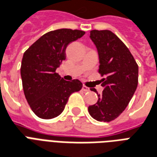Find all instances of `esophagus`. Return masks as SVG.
<instances>
[{
	"label": "esophagus",
	"mask_w": 157,
	"mask_h": 157,
	"mask_svg": "<svg viewBox=\"0 0 157 157\" xmlns=\"http://www.w3.org/2000/svg\"><path fill=\"white\" fill-rule=\"evenodd\" d=\"M82 90H83V91H84V92H88V91H89V90H90V89H89V88H88L87 86L83 85V88H82Z\"/></svg>",
	"instance_id": "34e87169"
}]
</instances>
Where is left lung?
<instances>
[{"label":"left lung","mask_w":157,"mask_h":157,"mask_svg":"<svg viewBox=\"0 0 157 157\" xmlns=\"http://www.w3.org/2000/svg\"><path fill=\"white\" fill-rule=\"evenodd\" d=\"M90 38L99 56L98 73L103 91L88 107L92 117L99 122H111L122 113L132 99L138 83V65L128 47L110 30L90 31Z\"/></svg>","instance_id":"left-lung-1"}]
</instances>
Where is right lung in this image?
Instances as JSON below:
<instances>
[{
	"mask_svg": "<svg viewBox=\"0 0 157 157\" xmlns=\"http://www.w3.org/2000/svg\"><path fill=\"white\" fill-rule=\"evenodd\" d=\"M84 34L78 29L52 30L24 53L21 67L23 90L29 107L39 117L51 119L59 116L69 96L83 87L78 79L63 80L56 69L65 60L68 44Z\"/></svg>",
	"mask_w": 157,
	"mask_h": 157,
	"instance_id": "obj_1",
	"label": "right lung"
}]
</instances>
